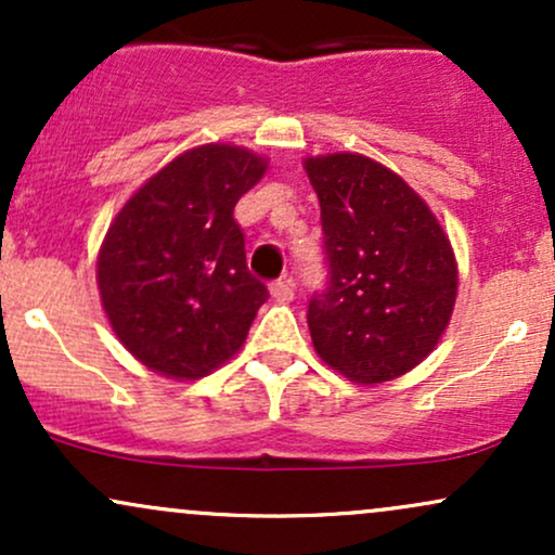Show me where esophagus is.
<instances>
[{
    "instance_id": "34e87169",
    "label": "esophagus",
    "mask_w": 555,
    "mask_h": 555,
    "mask_svg": "<svg viewBox=\"0 0 555 555\" xmlns=\"http://www.w3.org/2000/svg\"><path fill=\"white\" fill-rule=\"evenodd\" d=\"M271 297L279 299V302H289L295 297V282L292 279H276V282H271Z\"/></svg>"
}]
</instances>
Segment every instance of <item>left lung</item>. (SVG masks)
Here are the masks:
<instances>
[{"mask_svg": "<svg viewBox=\"0 0 555 555\" xmlns=\"http://www.w3.org/2000/svg\"><path fill=\"white\" fill-rule=\"evenodd\" d=\"M321 201L326 286L308 302L315 352L358 384L420 365L449 326L456 263L441 224L399 175L360 154L305 162Z\"/></svg>", "mask_w": 555, "mask_h": 555, "instance_id": "obj_1", "label": "left lung"}]
</instances>
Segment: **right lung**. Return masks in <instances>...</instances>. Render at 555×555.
Segmentation results:
<instances>
[{"label":"right lung","instance_id":"1","mask_svg":"<svg viewBox=\"0 0 555 555\" xmlns=\"http://www.w3.org/2000/svg\"><path fill=\"white\" fill-rule=\"evenodd\" d=\"M266 164L237 145L188 151L106 232L99 289L114 334L151 371L201 378L245 341L269 286L247 271L234 206Z\"/></svg>","mask_w":555,"mask_h":555}]
</instances>
